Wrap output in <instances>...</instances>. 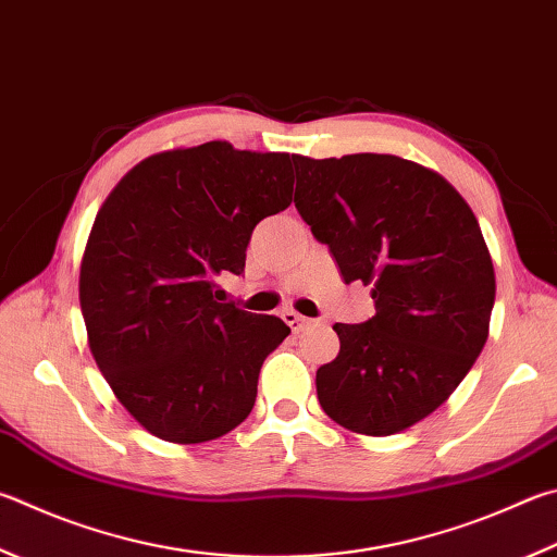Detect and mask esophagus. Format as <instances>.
Listing matches in <instances>:
<instances>
[{
	"label": "esophagus",
	"instance_id": "obj_1",
	"mask_svg": "<svg viewBox=\"0 0 557 557\" xmlns=\"http://www.w3.org/2000/svg\"><path fill=\"white\" fill-rule=\"evenodd\" d=\"M282 319H285L287 323H289V329L295 331V333H299V331H305L309 323H311V319H307V317H301V313H297V311H292V309H287L285 313H282Z\"/></svg>",
	"mask_w": 557,
	"mask_h": 557
}]
</instances>
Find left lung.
Listing matches in <instances>:
<instances>
[{"label":"left lung","instance_id":"1","mask_svg":"<svg viewBox=\"0 0 557 557\" xmlns=\"http://www.w3.org/2000/svg\"><path fill=\"white\" fill-rule=\"evenodd\" d=\"M295 207L346 285L372 287L375 317L336 323L341 350L317 370L321 409L343 429L392 436L446 401L487 343L494 268L478 219L411 160L292 156Z\"/></svg>","mask_w":557,"mask_h":557}]
</instances>
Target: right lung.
Here are the masks:
<instances>
[{"label":"right lung","instance_id":"right-lung-1","mask_svg":"<svg viewBox=\"0 0 557 557\" xmlns=\"http://www.w3.org/2000/svg\"><path fill=\"white\" fill-rule=\"evenodd\" d=\"M289 153L226 140L150 156L99 209L79 268L89 350L116 399L153 436L205 443L246 421L277 317L219 301L252 228L292 205Z\"/></svg>","mask_w":557,"mask_h":557}]
</instances>
